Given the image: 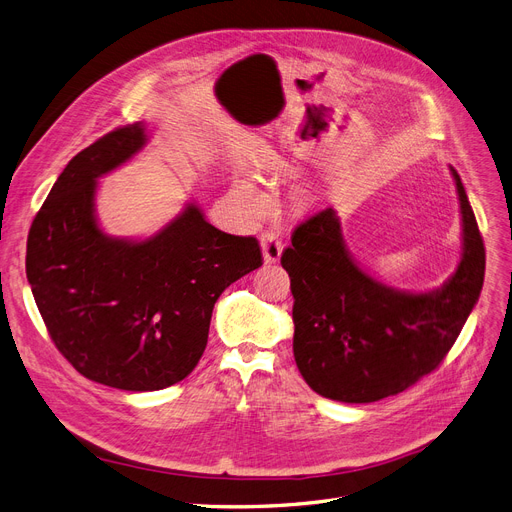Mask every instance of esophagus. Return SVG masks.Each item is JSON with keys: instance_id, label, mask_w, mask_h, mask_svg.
I'll use <instances>...</instances> for the list:
<instances>
[{"instance_id": "esophagus-1", "label": "esophagus", "mask_w": 512, "mask_h": 512, "mask_svg": "<svg viewBox=\"0 0 512 512\" xmlns=\"http://www.w3.org/2000/svg\"><path fill=\"white\" fill-rule=\"evenodd\" d=\"M260 246H262V256L266 264H275L281 258L283 252V244L275 231H264L260 235Z\"/></svg>"}]
</instances>
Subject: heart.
I'll use <instances>...</instances> for the list:
<instances>
[{
  "label": "heart",
  "mask_w": 512,
  "mask_h": 512,
  "mask_svg": "<svg viewBox=\"0 0 512 512\" xmlns=\"http://www.w3.org/2000/svg\"><path fill=\"white\" fill-rule=\"evenodd\" d=\"M239 196H242V200H244V204H246V208H248V213H250L252 217H260L262 213H266L268 198H266V194H262L256 186L244 184L242 188H239Z\"/></svg>",
  "instance_id": "heart-1"
}]
</instances>
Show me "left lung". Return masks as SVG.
I'll use <instances>...</instances> for the list:
<instances>
[{
  "label": "left lung",
  "mask_w": 512,
  "mask_h": 512,
  "mask_svg": "<svg viewBox=\"0 0 512 512\" xmlns=\"http://www.w3.org/2000/svg\"><path fill=\"white\" fill-rule=\"evenodd\" d=\"M461 262L440 289L407 293L388 287L349 256L341 223L324 208L291 235L281 264L293 293V355L318 395L372 403L397 395L434 372L479 299L486 248L459 173Z\"/></svg>",
  "instance_id": "obj_1"
}]
</instances>
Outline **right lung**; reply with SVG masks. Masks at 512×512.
Segmentation results:
<instances>
[{"mask_svg": "<svg viewBox=\"0 0 512 512\" xmlns=\"http://www.w3.org/2000/svg\"><path fill=\"white\" fill-rule=\"evenodd\" d=\"M146 144L115 128L57 177L26 242V277L57 351L88 380L161 390L200 362L219 295L262 266L258 239L210 225L188 204L142 242L109 237L95 217L97 177Z\"/></svg>", "mask_w": 512, "mask_h": 512, "instance_id": "add662e5", "label": "right lung"}]
</instances>
